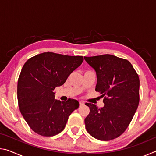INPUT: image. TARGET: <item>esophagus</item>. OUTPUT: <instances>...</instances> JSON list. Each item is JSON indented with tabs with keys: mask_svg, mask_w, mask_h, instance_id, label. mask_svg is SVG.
I'll return each mask as SVG.
<instances>
[{
	"mask_svg": "<svg viewBox=\"0 0 156 156\" xmlns=\"http://www.w3.org/2000/svg\"><path fill=\"white\" fill-rule=\"evenodd\" d=\"M79 104H80V106H83V105H84L83 101H79Z\"/></svg>",
	"mask_w": 156,
	"mask_h": 156,
	"instance_id": "1",
	"label": "esophagus"
}]
</instances>
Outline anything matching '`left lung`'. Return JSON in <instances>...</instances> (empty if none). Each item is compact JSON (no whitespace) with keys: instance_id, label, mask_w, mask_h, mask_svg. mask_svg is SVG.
<instances>
[{"instance_id":"obj_1","label":"left lung","mask_w":156,"mask_h":156,"mask_svg":"<svg viewBox=\"0 0 156 156\" xmlns=\"http://www.w3.org/2000/svg\"><path fill=\"white\" fill-rule=\"evenodd\" d=\"M96 72V91L104 107L86 103L90 112L84 119L87 131L100 140L118 138L128 127L138 109L140 80L127 60L110 54L84 57Z\"/></svg>"}]
</instances>
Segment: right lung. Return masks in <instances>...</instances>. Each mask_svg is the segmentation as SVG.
Segmentation results:
<instances>
[{"label": "right lung", "instance_id": "1", "mask_svg": "<svg viewBox=\"0 0 156 156\" xmlns=\"http://www.w3.org/2000/svg\"><path fill=\"white\" fill-rule=\"evenodd\" d=\"M83 61V57L44 52L29 59L18 80L17 98L20 113L30 127L39 135L50 137L65 129L69 116L79 102L55 99L54 89Z\"/></svg>", "mask_w": 156, "mask_h": 156}]
</instances>
